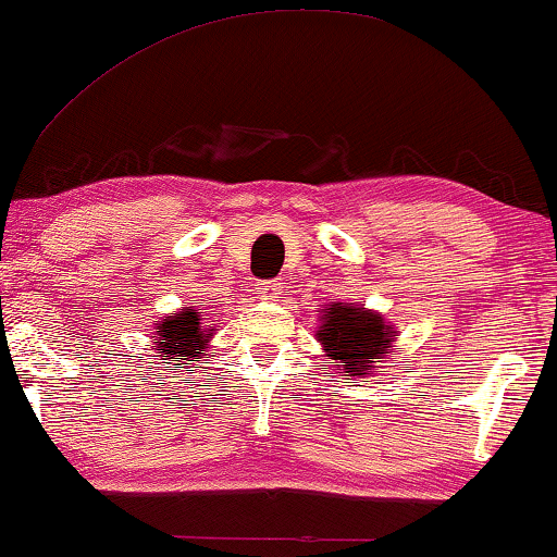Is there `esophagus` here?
Returning <instances> with one entry per match:
<instances>
[{"label": "esophagus", "instance_id": "obj_1", "mask_svg": "<svg viewBox=\"0 0 557 557\" xmlns=\"http://www.w3.org/2000/svg\"><path fill=\"white\" fill-rule=\"evenodd\" d=\"M258 292H261L263 299H278L284 294V286H281V281H261Z\"/></svg>", "mask_w": 557, "mask_h": 557}]
</instances>
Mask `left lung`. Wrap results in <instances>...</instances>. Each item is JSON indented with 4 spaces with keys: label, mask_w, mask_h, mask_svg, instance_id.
<instances>
[{
    "label": "left lung",
    "mask_w": 557,
    "mask_h": 557,
    "mask_svg": "<svg viewBox=\"0 0 557 557\" xmlns=\"http://www.w3.org/2000/svg\"><path fill=\"white\" fill-rule=\"evenodd\" d=\"M317 334L330 352L326 357L345 362V370L352 375H368L372 362L385 357L387 345L395 339L393 326H387L380 314L339 304L326 307Z\"/></svg>",
    "instance_id": "obj_1"
}]
</instances>
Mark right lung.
<instances>
[{"label":"right lung","instance_id":"1","mask_svg":"<svg viewBox=\"0 0 557 557\" xmlns=\"http://www.w3.org/2000/svg\"><path fill=\"white\" fill-rule=\"evenodd\" d=\"M159 347H162L164 360L170 362H181L189 364L200 360V355L205 352V332L200 330V311L197 309H185L180 311L177 317L164 319L162 326H159Z\"/></svg>","mask_w":557,"mask_h":557}]
</instances>
